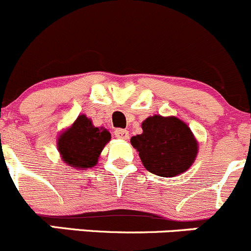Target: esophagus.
I'll use <instances>...</instances> for the list:
<instances>
[{"label": "esophagus", "instance_id": "obj_1", "mask_svg": "<svg viewBox=\"0 0 251 251\" xmlns=\"http://www.w3.org/2000/svg\"><path fill=\"white\" fill-rule=\"evenodd\" d=\"M115 136L120 140H127L128 139V131L124 130V128H118L115 131Z\"/></svg>", "mask_w": 251, "mask_h": 251}]
</instances>
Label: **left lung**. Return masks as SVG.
I'll use <instances>...</instances> for the list:
<instances>
[{
	"mask_svg": "<svg viewBox=\"0 0 251 251\" xmlns=\"http://www.w3.org/2000/svg\"><path fill=\"white\" fill-rule=\"evenodd\" d=\"M142 133L131 137L142 165L161 177H175L189 170L198 154V141L184 121L176 116H150Z\"/></svg>",
	"mask_w": 251,
	"mask_h": 251,
	"instance_id": "obj_1",
	"label": "left lung"
}]
</instances>
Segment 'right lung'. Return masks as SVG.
I'll list each match as a JSON object with an SVG mask.
<instances>
[{"label":"right lung","instance_id":"add662e5","mask_svg":"<svg viewBox=\"0 0 251 251\" xmlns=\"http://www.w3.org/2000/svg\"><path fill=\"white\" fill-rule=\"evenodd\" d=\"M111 135L105 127H95L93 121L81 114L68 128L59 133L57 149L69 167L86 170L97 166Z\"/></svg>","mask_w":251,"mask_h":251}]
</instances>
